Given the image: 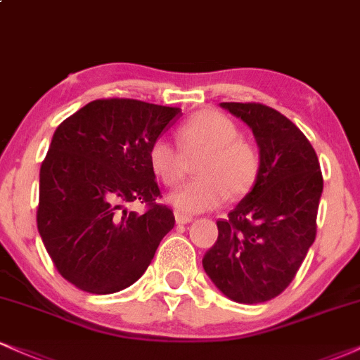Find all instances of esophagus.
I'll use <instances>...</instances> for the list:
<instances>
[{
	"label": "esophagus",
	"mask_w": 360,
	"mask_h": 360,
	"mask_svg": "<svg viewBox=\"0 0 360 360\" xmlns=\"http://www.w3.org/2000/svg\"><path fill=\"white\" fill-rule=\"evenodd\" d=\"M174 217H176V223H179V225H186V223L193 221V217H191V214H186V213L176 212V213H174Z\"/></svg>",
	"instance_id": "obj_1"
}]
</instances>
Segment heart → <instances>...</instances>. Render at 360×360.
<instances>
[{
    "label": "heart",
    "mask_w": 360,
    "mask_h": 360,
    "mask_svg": "<svg viewBox=\"0 0 360 360\" xmlns=\"http://www.w3.org/2000/svg\"><path fill=\"white\" fill-rule=\"evenodd\" d=\"M179 148L157 139L148 147V167L166 188H174L186 174V159L198 157L196 179L171 193L169 201L186 213L217 208L230 198H242L254 188L260 172V152L238 134L237 123L214 110H201L176 130Z\"/></svg>",
    "instance_id": "b5f03b06"
}]
</instances>
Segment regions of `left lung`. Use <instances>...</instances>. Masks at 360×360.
Listing matches in <instances>:
<instances>
[{
  "label": "left lung",
  "mask_w": 360,
  "mask_h": 360,
  "mask_svg": "<svg viewBox=\"0 0 360 360\" xmlns=\"http://www.w3.org/2000/svg\"><path fill=\"white\" fill-rule=\"evenodd\" d=\"M254 131L260 172L252 191L218 220L203 267L225 296L264 303L286 289L316 237L323 176L315 148L291 120L262 103H221Z\"/></svg>",
  "instance_id": "8db88e82"
}]
</instances>
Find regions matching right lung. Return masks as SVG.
<instances>
[{
    "instance_id": "obj_1",
    "label": "right lung",
    "mask_w": 360,
    "mask_h": 360,
    "mask_svg": "<svg viewBox=\"0 0 360 360\" xmlns=\"http://www.w3.org/2000/svg\"><path fill=\"white\" fill-rule=\"evenodd\" d=\"M179 108L130 98L94 100L57 127L40 166L37 226L53 266L82 291L134 284L174 226L148 167V147ZM139 202L142 214L128 210Z\"/></svg>"
}]
</instances>
